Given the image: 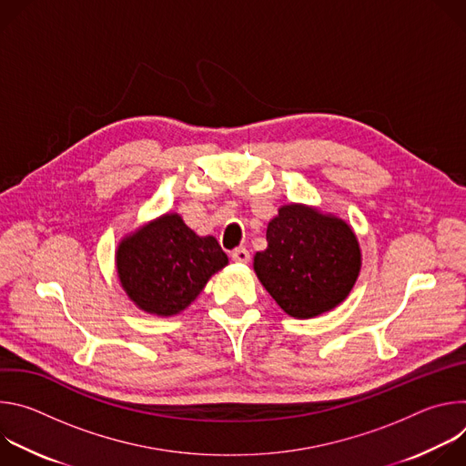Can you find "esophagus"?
Wrapping results in <instances>:
<instances>
[{
    "instance_id": "34e87169",
    "label": "esophagus",
    "mask_w": 466,
    "mask_h": 466,
    "mask_svg": "<svg viewBox=\"0 0 466 466\" xmlns=\"http://www.w3.org/2000/svg\"><path fill=\"white\" fill-rule=\"evenodd\" d=\"M230 256H232V259L238 261V263H248V261H250V254H248V250L243 248V247L234 248V250L230 252Z\"/></svg>"
}]
</instances>
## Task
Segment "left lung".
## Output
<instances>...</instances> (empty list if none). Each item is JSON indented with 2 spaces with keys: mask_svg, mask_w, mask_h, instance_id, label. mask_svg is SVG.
Here are the masks:
<instances>
[{
  "mask_svg": "<svg viewBox=\"0 0 466 466\" xmlns=\"http://www.w3.org/2000/svg\"><path fill=\"white\" fill-rule=\"evenodd\" d=\"M252 268L288 315L313 319L350 295L361 271V248L345 219L289 203L269 221L268 248L256 252Z\"/></svg>",
  "mask_w": 466,
  "mask_h": 466,
  "instance_id": "left-lung-1",
  "label": "left lung"
}]
</instances>
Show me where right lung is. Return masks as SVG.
Returning a JSON list of instances; mask_svg holds the SVG:
<instances>
[{
	"mask_svg": "<svg viewBox=\"0 0 466 466\" xmlns=\"http://www.w3.org/2000/svg\"><path fill=\"white\" fill-rule=\"evenodd\" d=\"M228 265L214 236H197L177 212L127 234L116 248V273L130 302L146 313L184 311Z\"/></svg>",
	"mask_w": 466,
	"mask_h": 466,
	"instance_id": "1",
	"label": "right lung"
}]
</instances>
